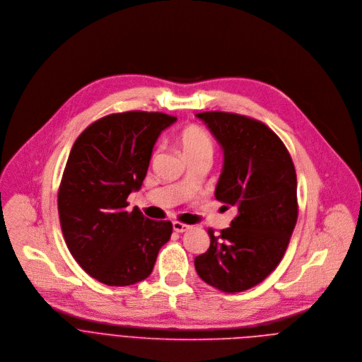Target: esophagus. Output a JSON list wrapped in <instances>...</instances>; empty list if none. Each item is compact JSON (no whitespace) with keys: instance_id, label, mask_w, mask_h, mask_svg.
I'll return each instance as SVG.
<instances>
[{"instance_id":"1","label":"esophagus","mask_w":362,"mask_h":362,"mask_svg":"<svg viewBox=\"0 0 362 362\" xmlns=\"http://www.w3.org/2000/svg\"><path fill=\"white\" fill-rule=\"evenodd\" d=\"M173 228H174L175 233H185V231H188L191 227L187 226V224H184V223L174 221V223H173Z\"/></svg>"}]
</instances>
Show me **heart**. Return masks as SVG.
Masks as SVG:
<instances>
[{"label":"heart","mask_w":362,"mask_h":362,"mask_svg":"<svg viewBox=\"0 0 362 362\" xmlns=\"http://www.w3.org/2000/svg\"><path fill=\"white\" fill-rule=\"evenodd\" d=\"M180 146L184 156L189 158L208 157L212 158L215 151V142L212 136L199 127H188L180 134Z\"/></svg>","instance_id":"1"}]
</instances>
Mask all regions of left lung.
Listing matches in <instances>:
<instances>
[{"instance_id":"1","label":"left lung","mask_w":362,"mask_h":362,"mask_svg":"<svg viewBox=\"0 0 362 362\" xmlns=\"http://www.w3.org/2000/svg\"><path fill=\"white\" fill-rule=\"evenodd\" d=\"M224 150L215 198L238 209L231 227L209 234L195 257L198 275L223 293L262 282L282 259L298 218L297 174L290 153L264 122L223 111L197 114Z\"/></svg>"}]
</instances>
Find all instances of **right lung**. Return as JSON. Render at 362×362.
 <instances>
[{"label":"right lung","mask_w":362,"mask_h":362,"mask_svg":"<svg viewBox=\"0 0 362 362\" xmlns=\"http://www.w3.org/2000/svg\"><path fill=\"white\" fill-rule=\"evenodd\" d=\"M175 119L147 111L110 114L71 148L58 189L62 235L80 267L105 285L146 279L171 238L170 221L128 211L127 198L141 188L158 135Z\"/></svg>","instance_id":"1"}]
</instances>
